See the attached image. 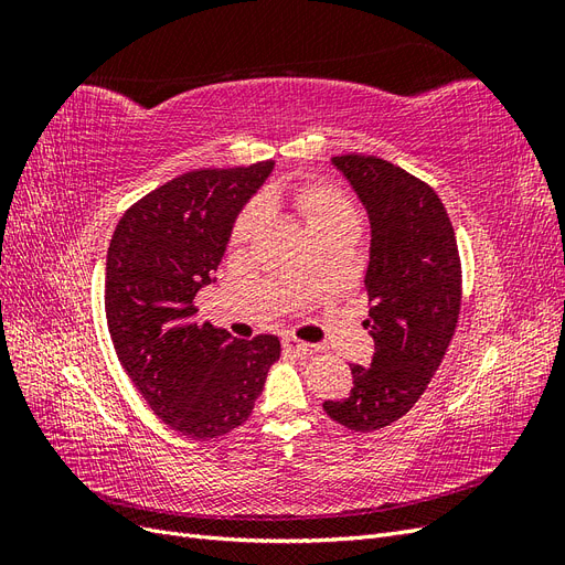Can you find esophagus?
Returning a JSON list of instances; mask_svg holds the SVG:
<instances>
[{
    "label": "esophagus",
    "mask_w": 565,
    "mask_h": 565,
    "mask_svg": "<svg viewBox=\"0 0 565 565\" xmlns=\"http://www.w3.org/2000/svg\"><path fill=\"white\" fill-rule=\"evenodd\" d=\"M282 347H285L287 351L297 353V355H309V353H316V347L306 344V341H299V339H297V337H292V334L282 337Z\"/></svg>",
    "instance_id": "esophagus-1"
}]
</instances>
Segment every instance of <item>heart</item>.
Segmentation results:
<instances>
[{"label":"heart","mask_w":565,"mask_h":565,"mask_svg":"<svg viewBox=\"0 0 565 565\" xmlns=\"http://www.w3.org/2000/svg\"><path fill=\"white\" fill-rule=\"evenodd\" d=\"M295 207L311 231L330 224V221L341 216H355L353 204L347 200V195L324 183H309V185L297 188ZM262 218H264V204L262 202L247 204V207L241 212V216L235 218L233 231H231V243L245 245L256 233V228H259Z\"/></svg>","instance_id":"b5f03b06"}]
</instances>
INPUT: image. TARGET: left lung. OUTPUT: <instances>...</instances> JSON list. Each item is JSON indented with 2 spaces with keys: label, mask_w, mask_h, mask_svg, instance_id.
Masks as SVG:
<instances>
[{
  "label": "left lung",
  "mask_w": 565,
  "mask_h": 565,
  "mask_svg": "<svg viewBox=\"0 0 565 565\" xmlns=\"http://www.w3.org/2000/svg\"><path fill=\"white\" fill-rule=\"evenodd\" d=\"M372 226L363 328L372 365H351L347 398L324 401L351 431H377L407 415L452 341L461 306V262L450 216L429 183L377 156H337Z\"/></svg>",
  "instance_id": "8db88e82"
}]
</instances>
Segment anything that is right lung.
I'll return each mask as SVG.
<instances>
[{"label": "right lung", "mask_w": 565, "mask_h": 565, "mask_svg": "<svg viewBox=\"0 0 565 565\" xmlns=\"http://www.w3.org/2000/svg\"><path fill=\"white\" fill-rule=\"evenodd\" d=\"M273 160L195 169L143 195L119 218L106 262V320L119 363L167 426L207 440L247 422L280 339H233L195 322L233 221Z\"/></svg>", "instance_id": "right-lung-1"}]
</instances>
